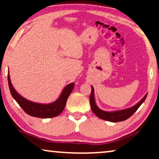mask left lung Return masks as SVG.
Wrapping results in <instances>:
<instances>
[{
  "label": "left lung",
  "instance_id": "left-lung-1",
  "mask_svg": "<svg viewBox=\"0 0 159 159\" xmlns=\"http://www.w3.org/2000/svg\"><path fill=\"white\" fill-rule=\"evenodd\" d=\"M92 88V91H91L90 96V104L91 106V109H92L93 112L98 117L101 118V119L106 121H109L111 122H118V121H125L128 118H129L140 107L141 104H142L146 98L147 95L146 94L143 97V98L141 101L132 106L131 108H127V109H124L121 111H104L100 109V108L96 106L95 101V97H94V89H93V86H91Z\"/></svg>",
  "mask_w": 159,
  "mask_h": 159
}]
</instances>
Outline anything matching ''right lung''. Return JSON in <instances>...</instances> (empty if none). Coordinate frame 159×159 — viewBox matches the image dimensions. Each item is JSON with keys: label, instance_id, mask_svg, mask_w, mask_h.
<instances>
[{"label": "right lung", "instance_id": "1", "mask_svg": "<svg viewBox=\"0 0 159 159\" xmlns=\"http://www.w3.org/2000/svg\"><path fill=\"white\" fill-rule=\"evenodd\" d=\"M8 82L12 97L18 103L20 107L30 116L43 119L53 118V117L58 116L64 109L67 98H68L74 87H75L74 82L69 84L63 90L61 94L57 101L49 104H41L30 101L25 99V98L21 97L13 87L11 82L10 76L8 74Z\"/></svg>", "mask_w": 159, "mask_h": 159}]
</instances>
